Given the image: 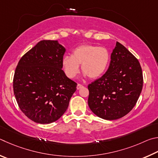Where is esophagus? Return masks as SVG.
<instances>
[{
  "instance_id": "esophagus-1",
  "label": "esophagus",
  "mask_w": 158,
  "mask_h": 158,
  "mask_svg": "<svg viewBox=\"0 0 158 158\" xmlns=\"http://www.w3.org/2000/svg\"><path fill=\"white\" fill-rule=\"evenodd\" d=\"M83 87L82 86V85H81V84H77V89H81V88Z\"/></svg>"
}]
</instances>
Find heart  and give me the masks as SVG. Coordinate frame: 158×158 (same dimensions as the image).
Wrapping results in <instances>:
<instances>
[{"label":"heart","mask_w":158,"mask_h":158,"mask_svg":"<svg viewBox=\"0 0 158 158\" xmlns=\"http://www.w3.org/2000/svg\"><path fill=\"white\" fill-rule=\"evenodd\" d=\"M110 52L105 47L92 44H84L76 47L72 55L63 57L62 64L66 76L74 78L80 71V66L84 76L95 79L101 76L108 67Z\"/></svg>","instance_id":"b5f03b06"}]
</instances>
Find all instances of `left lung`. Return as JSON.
<instances>
[{
  "label": "left lung",
  "instance_id": "1",
  "mask_svg": "<svg viewBox=\"0 0 158 158\" xmlns=\"http://www.w3.org/2000/svg\"><path fill=\"white\" fill-rule=\"evenodd\" d=\"M142 87L143 75L139 61L117 41L107 71L88 85V105L98 117L118 119L133 108Z\"/></svg>",
  "mask_w": 158,
  "mask_h": 158
}]
</instances>
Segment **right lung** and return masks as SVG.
<instances>
[{
  "label": "right lung",
  "instance_id": "1",
  "mask_svg": "<svg viewBox=\"0 0 158 158\" xmlns=\"http://www.w3.org/2000/svg\"><path fill=\"white\" fill-rule=\"evenodd\" d=\"M65 51L58 41H40L16 66L13 80L16 102L23 114L36 123L59 119L76 91L77 84L62 70Z\"/></svg>",
  "mask_w": 158,
  "mask_h": 158
}]
</instances>
